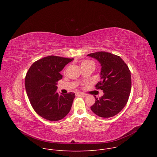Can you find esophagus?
Wrapping results in <instances>:
<instances>
[{"mask_svg":"<svg viewBox=\"0 0 157 157\" xmlns=\"http://www.w3.org/2000/svg\"><path fill=\"white\" fill-rule=\"evenodd\" d=\"M77 95L80 96H82V97H85V96H86V94H84V93H77Z\"/></svg>","mask_w":157,"mask_h":157,"instance_id":"obj_1","label":"esophagus"}]
</instances>
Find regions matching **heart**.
I'll return each instance as SVG.
<instances>
[{"label":"heart","mask_w":157,"mask_h":157,"mask_svg":"<svg viewBox=\"0 0 157 157\" xmlns=\"http://www.w3.org/2000/svg\"><path fill=\"white\" fill-rule=\"evenodd\" d=\"M90 63H94L93 61H89V60H84L81 62V66H82V65H87L88 64H90Z\"/></svg>","instance_id":"b5f03b06"}]
</instances>
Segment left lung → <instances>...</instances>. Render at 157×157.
Masks as SVG:
<instances>
[{
	"mask_svg": "<svg viewBox=\"0 0 157 157\" xmlns=\"http://www.w3.org/2000/svg\"><path fill=\"white\" fill-rule=\"evenodd\" d=\"M101 64V81L96 85L104 95L96 99L91 107L97 116L108 118L116 116L125 106L131 90V75L128 66L119 56L105 52L89 54Z\"/></svg>",
	"mask_w": 157,
	"mask_h": 157,
	"instance_id": "obj_1",
	"label": "left lung"
}]
</instances>
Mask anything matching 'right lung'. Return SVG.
<instances>
[{
  "label": "right lung",
  "instance_id": "obj_1",
  "mask_svg": "<svg viewBox=\"0 0 157 157\" xmlns=\"http://www.w3.org/2000/svg\"><path fill=\"white\" fill-rule=\"evenodd\" d=\"M73 58L49 56L32 64L25 81L27 96L36 113L50 121L63 119L69 113L75 94H60L57 82L63 76L60 71Z\"/></svg>",
  "mask_w": 157,
  "mask_h": 157
}]
</instances>
